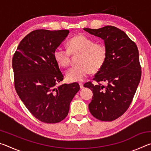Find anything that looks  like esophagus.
Listing matches in <instances>:
<instances>
[{"label":"esophagus","mask_w":151,"mask_h":151,"mask_svg":"<svg viewBox=\"0 0 151 151\" xmlns=\"http://www.w3.org/2000/svg\"><path fill=\"white\" fill-rule=\"evenodd\" d=\"M79 85H80V88H83L84 87V84L82 83H79Z\"/></svg>","instance_id":"esophagus-1"}]
</instances>
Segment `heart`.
Masks as SVG:
<instances>
[{"label": "heart", "instance_id": "b5f03b06", "mask_svg": "<svg viewBox=\"0 0 151 151\" xmlns=\"http://www.w3.org/2000/svg\"><path fill=\"white\" fill-rule=\"evenodd\" d=\"M77 55V65L66 73V79L70 83L83 81L91 72L100 70L106 62L108 50L104 43L95 42L87 36L78 34L68 40L67 49L57 47L53 52L55 62L62 68L68 66L71 56Z\"/></svg>", "mask_w": 151, "mask_h": 151}]
</instances>
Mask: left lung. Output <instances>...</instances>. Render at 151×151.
<instances>
[{"mask_svg":"<svg viewBox=\"0 0 151 151\" xmlns=\"http://www.w3.org/2000/svg\"><path fill=\"white\" fill-rule=\"evenodd\" d=\"M104 40L108 58L93 80L85 84L93 91L88 104L92 115L101 121H112L122 116L131 105L141 77L137 45L118 28L106 26L99 29H84ZM107 83L106 86L100 83Z\"/></svg>","mask_w":151,"mask_h":151,"instance_id":"obj_1","label":"left lung"}]
</instances>
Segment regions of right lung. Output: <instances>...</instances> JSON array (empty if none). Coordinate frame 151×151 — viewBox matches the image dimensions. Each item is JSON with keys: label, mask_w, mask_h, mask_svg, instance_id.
I'll use <instances>...</instances> for the list:
<instances>
[{"label": "right lung", "mask_w": 151, "mask_h": 151, "mask_svg": "<svg viewBox=\"0 0 151 151\" xmlns=\"http://www.w3.org/2000/svg\"><path fill=\"white\" fill-rule=\"evenodd\" d=\"M68 33V30H33L20 41L12 58L15 90L30 113L45 123L65 119L80 89L77 83L56 86L64 76L53 52Z\"/></svg>", "instance_id": "right-lung-1"}]
</instances>
